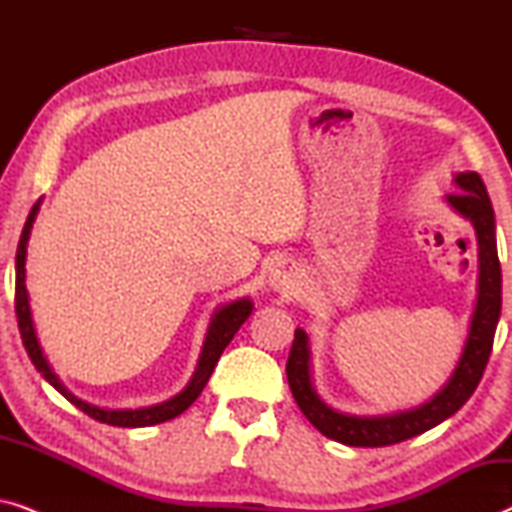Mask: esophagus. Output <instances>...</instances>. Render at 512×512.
<instances>
[{"mask_svg":"<svg viewBox=\"0 0 512 512\" xmlns=\"http://www.w3.org/2000/svg\"><path fill=\"white\" fill-rule=\"evenodd\" d=\"M268 284H270L272 291L282 293V296H291V293L298 289L296 272H293L291 265L279 263V265H275V268H272L270 277H268Z\"/></svg>","mask_w":512,"mask_h":512,"instance_id":"esophagus-1","label":"esophagus"}]
</instances>
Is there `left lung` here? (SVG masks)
Masks as SVG:
<instances>
[{"mask_svg":"<svg viewBox=\"0 0 512 512\" xmlns=\"http://www.w3.org/2000/svg\"><path fill=\"white\" fill-rule=\"evenodd\" d=\"M454 184L459 193L445 195L454 212L471 223L478 240V296L468 324V335L450 380L429 401L415 408L389 412V415H347L321 401L312 382L310 335L296 328V338L286 363L291 394L298 408L310 419L314 429L326 438L352 447H384L415 438L452 417L464 405L482 380L492 354L496 324L501 317V265L496 254V221L492 200L478 172H457Z\"/></svg>","mask_w":512,"mask_h":512,"instance_id":"left-lung-1","label":"left lung"}]
</instances>
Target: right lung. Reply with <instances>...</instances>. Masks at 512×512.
I'll return each instance as SVG.
<instances>
[{
    "mask_svg": "<svg viewBox=\"0 0 512 512\" xmlns=\"http://www.w3.org/2000/svg\"><path fill=\"white\" fill-rule=\"evenodd\" d=\"M39 207H41V200H37V205L32 207L30 216H27L23 235H20V242H18V251H16V317H18L20 338H23L27 356L32 359L34 368H37L41 377H44V380L51 384L53 389H58L69 403H74L76 408L83 410L88 417H93L102 424L139 429V426L163 424V422H167V419L179 417L181 412L191 408L195 398L202 394V389H205L209 377H212L216 361L221 359L223 349H226L228 342L235 338V333L240 331V326L249 319L251 310H254V303H251L249 298H237V300H233V303L216 307L212 319H209L205 342H202V349L198 356V366H195L191 380H188L186 387L181 389L177 396L167 398V401L158 403V405H149V408H137V410H111V408H100V405H93L88 401H81V398L74 396L72 391H69L65 384L60 382V377L55 375V370L51 368V363H48V359H46L44 349H41V345H39L37 328H34V321H32L30 293H27V286H25V277H27L25 261H27V242H30L32 223H34V219H37Z\"/></svg>",
    "mask_w": 512,
    "mask_h": 512,
    "instance_id": "obj_1",
    "label": "right lung"
}]
</instances>
